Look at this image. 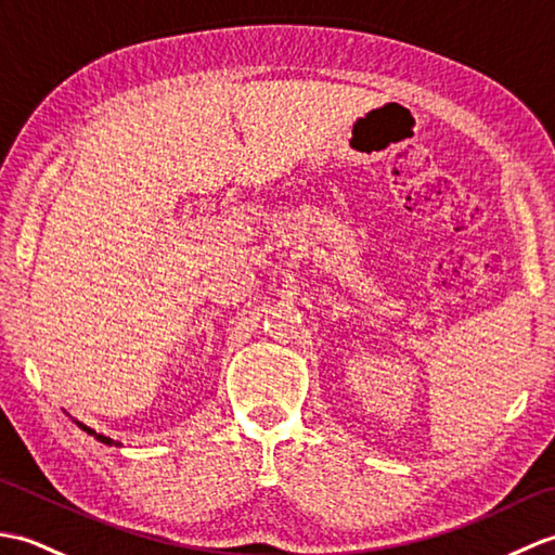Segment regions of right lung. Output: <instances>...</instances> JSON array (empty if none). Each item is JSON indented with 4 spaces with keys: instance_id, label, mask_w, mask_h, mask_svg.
<instances>
[{
    "instance_id": "obj_1",
    "label": "right lung",
    "mask_w": 555,
    "mask_h": 555,
    "mask_svg": "<svg viewBox=\"0 0 555 555\" xmlns=\"http://www.w3.org/2000/svg\"><path fill=\"white\" fill-rule=\"evenodd\" d=\"M76 424H78V427H80L82 431H88L90 436H95L98 441H102V443H112V439H107V436H102V434H98V431H92L90 427H86V424H80V422H76Z\"/></svg>"
}]
</instances>
